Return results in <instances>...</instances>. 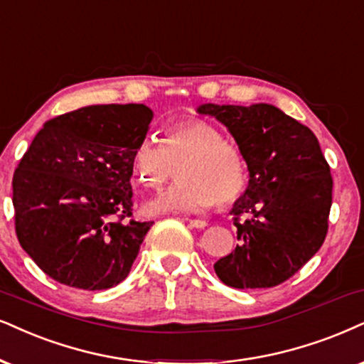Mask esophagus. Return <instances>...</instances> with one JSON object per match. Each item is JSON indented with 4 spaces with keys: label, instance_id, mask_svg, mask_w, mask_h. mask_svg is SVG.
Segmentation results:
<instances>
[{
    "label": "esophagus",
    "instance_id": "34e87169",
    "mask_svg": "<svg viewBox=\"0 0 364 364\" xmlns=\"http://www.w3.org/2000/svg\"><path fill=\"white\" fill-rule=\"evenodd\" d=\"M188 225H190V227H193V228H196V230H203V228L208 227V223H206L205 220H188Z\"/></svg>",
    "mask_w": 364,
    "mask_h": 364
}]
</instances>
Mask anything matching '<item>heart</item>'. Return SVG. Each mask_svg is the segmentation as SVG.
<instances>
[{
	"label": "heart",
	"instance_id": "heart-1",
	"mask_svg": "<svg viewBox=\"0 0 364 364\" xmlns=\"http://www.w3.org/2000/svg\"><path fill=\"white\" fill-rule=\"evenodd\" d=\"M136 185L159 190L178 168V181L148 205L151 213H200L232 205L248 186V163L237 144L201 117H185L163 129L161 144L144 139L131 153Z\"/></svg>",
	"mask_w": 364,
	"mask_h": 364
}]
</instances>
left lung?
Segmentation results:
<instances>
[{
    "label": "left lung",
    "mask_w": 364,
    "mask_h": 364,
    "mask_svg": "<svg viewBox=\"0 0 364 364\" xmlns=\"http://www.w3.org/2000/svg\"><path fill=\"white\" fill-rule=\"evenodd\" d=\"M245 154L250 181L233 206L240 245L213 265L233 289H270L285 282L319 250L328 235L333 176L314 132L269 104H205ZM242 215L245 220L240 222Z\"/></svg>",
    "instance_id": "left-lung-1"
}]
</instances>
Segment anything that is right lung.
I'll use <instances>...</instances> for the list:
<instances>
[{"mask_svg":"<svg viewBox=\"0 0 364 364\" xmlns=\"http://www.w3.org/2000/svg\"><path fill=\"white\" fill-rule=\"evenodd\" d=\"M153 110L89 105L50 119L13 174L18 242L48 277L104 291L127 277L154 222L132 218L131 153Z\"/></svg>","mask_w":364,"mask_h":364,"instance_id":"obj_1","label":"right lung"}]
</instances>
